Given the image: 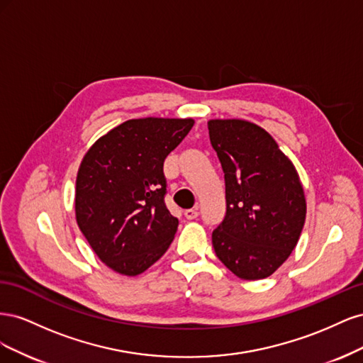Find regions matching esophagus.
<instances>
[{"label": "esophagus", "instance_id": "esophagus-1", "mask_svg": "<svg viewBox=\"0 0 363 363\" xmlns=\"http://www.w3.org/2000/svg\"><path fill=\"white\" fill-rule=\"evenodd\" d=\"M199 207H194V208H188V211H184V216L186 219H195L199 216Z\"/></svg>", "mask_w": 363, "mask_h": 363}]
</instances>
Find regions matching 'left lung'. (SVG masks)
<instances>
[{"label": "left lung", "mask_w": 363, "mask_h": 363, "mask_svg": "<svg viewBox=\"0 0 363 363\" xmlns=\"http://www.w3.org/2000/svg\"><path fill=\"white\" fill-rule=\"evenodd\" d=\"M227 211L212 233L218 259L242 280L267 279L298 242L306 196L294 163L267 130L245 119H211Z\"/></svg>", "instance_id": "left-lung-1"}]
</instances>
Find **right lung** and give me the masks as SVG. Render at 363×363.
Wrapping results in <instances>:
<instances>
[{
  "label": "right lung",
  "instance_id": "1",
  "mask_svg": "<svg viewBox=\"0 0 363 363\" xmlns=\"http://www.w3.org/2000/svg\"><path fill=\"white\" fill-rule=\"evenodd\" d=\"M192 118L128 119L84 155L75 182V219L106 265L133 277L171 245L179 219L164 206L163 162Z\"/></svg>",
  "mask_w": 363,
  "mask_h": 363
}]
</instances>
